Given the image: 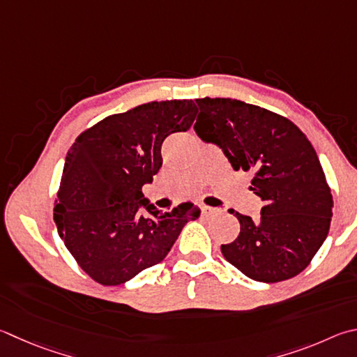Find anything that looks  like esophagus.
<instances>
[{
  "mask_svg": "<svg viewBox=\"0 0 357 357\" xmlns=\"http://www.w3.org/2000/svg\"><path fill=\"white\" fill-rule=\"evenodd\" d=\"M201 209H203L204 213H213V212L220 211V209H217V207H211V206H206V204H201Z\"/></svg>",
  "mask_w": 357,
  "mask_h": 357,
  "instance_id": "esophagus-1",
  "label": "esophagus"
}]
</instances>
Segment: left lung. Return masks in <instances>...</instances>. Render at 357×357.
Instances as JSON below:
<instances>
[{"label":"left lung","mask_w":357,"mask_h":357,"mask_svg":"<svg viewBox=\"0 0 357 357\" xmlns=\"http://www.w3.org/2000/svg\"><path fill=\"white\" fill-rule=\"evenodd\" d=\"M198 137L217 145L236 172L252 174L261 217L231 211L241 223L226 261L257 282H280L307 267L325 242L333 195L319 156L290 120L231 98H198Z\"/></svg>","instance_id":"8db88e82"}]
</instances>
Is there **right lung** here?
I'll return each instance as SVG.
<instances>
[{"label": "right lung", "instance_id": "right-lung-1", "mask_svg": "<svg viewBox=\"0 0 357 357\" xmlns=\"http://www.w3.org/2000/svg\"><path fill=\"white\" fill-rule=\"evenodd\" d=\"M192 100L151 101L106 116L67 153L54 223L79 267L102 286H120L164 261L184 226L199 215L190 201L172 212L144 197L162 167L160 148L187 131Z\"/></svg>", "mask_w": 357, "mask_h": 357}]
</instances>
